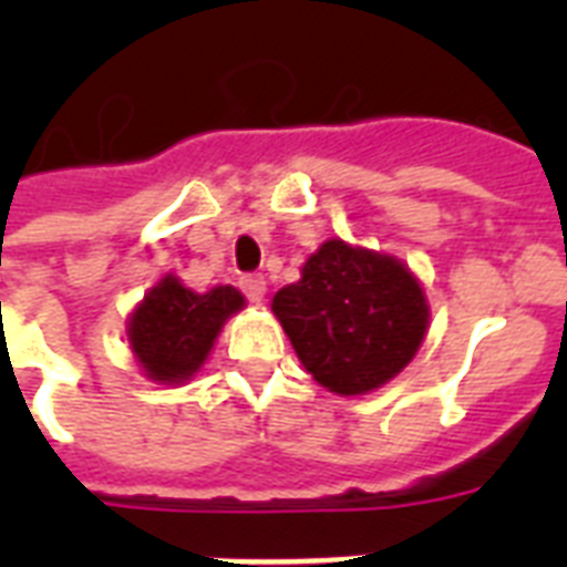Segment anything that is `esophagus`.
I'll return each mask as SVG.
<instances>
[{
  "mask_svg": "<svg viewBox=\"0 0 567 567\" xmlns=\"http://www.w3.org/2000/svg\"><path fill=\"white\" fill-rule=\"evenodd\" d=\"M240 291L247 293L249 302H261L267 293L265 276H244V279H240Z\"/></svg>",
  "mask_w": 567,
  "mask_h": 567,
  "instance_id": "obj_1",
  "label": "esophagus"
}]
</instances>
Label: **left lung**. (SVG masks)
I'll use <instances>...</instances> for the list:
<instances>
[{"label":"left lung","instance_id":"left-lung-1","mask_svg":"<svg viewBox=\"0 0 567 567\" xmlns=\"http://www.w3.org/2000/svg\"><path fill=\"white\" fill-rule=\"evenodd\" d=\"M270 309L302 368L338 396L391 382L430 329L426 291L409 265L341 238L323 240Z\"/></svg>","mask_w":567,"mask_h":567}]
</instances>
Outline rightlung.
Wrapping results in <instances>:
<instances>
[{"mask_svg": "<svg viewBox=\"0 0 567 567\" xmlns=\"http://www.w3.org/2000/svg\"><path fill=\"white\" fill-rule=\"evenodd\" d=\"M247 300L231 285L196 293L179 276L164 274L144 300L128 311L126 336L132 359L158 385H182L203 371L226 320Z\"/></svg>", "mask_w": 567, "mask_h": 567, "instance_id": "add662e5", "label": "right lung"}]
</instances>
